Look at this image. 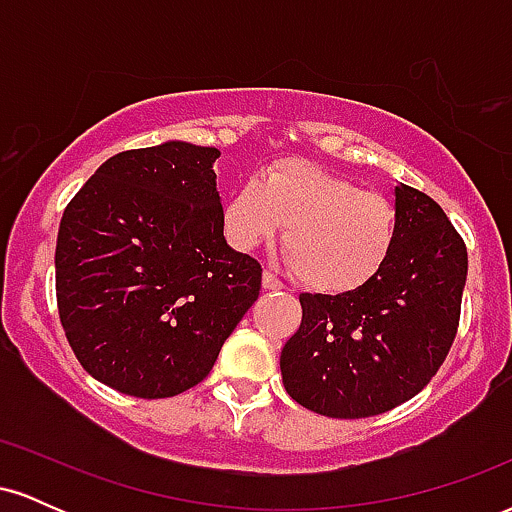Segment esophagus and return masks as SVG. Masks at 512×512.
Returning <instances> with one entry per match:
<instances>
[{"mask_svg":"<svg viewBox=\"0 0 512 512\" xmlns=\"http://www.w3.org/2000/svg\"><path fill=\"white\" fill-rule=\"evenodd\" d=\"M262 286L267 291H279V289H284V284H281L279 279H276V276L272 274V272H264L262 274Z\"/></svg>","mask_w":512,"mask_h":512,"instance_id":"34e87169","label":"esophagus"}]
</instances>
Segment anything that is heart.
<instances>
[{
    "label": "heart",
    "instance_id": "1",
    "mask_svg": "<svg viewBox=\"0 0 512 512\" xmlns=\"http://www.w3.org/2000/svg\"><path fill=\"white\" fill-rule=\"evenodd\" d=\"M223 236L240 252L276 238L291 274L322 296L361 291L383 272L397 240V211L378 192L308 161H281L223 204Z\"/></svg>",
    "mask_w": 512,
    "mask_h": 512
}]
</instances>
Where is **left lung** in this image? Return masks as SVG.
<instances>
[{
  "label": "left lung",
  "instance_id": "8db88e82",
  "mask_svg": "<svg viewBox=\"0 0 512 512\" xmlns=\"http://www.w3.org/2000/svg\"><path fill=\"white\" fill-rule=\"evenodd\" d=\"M397 240L383 272L346 296L301 293L303 320L281 349L286 392L330 419L385 414L443 366L467 281V245L438 202L395 187Z\"/></svg>",
  "mask_w": 512,
  "mask_h": 512
}]
</instances>
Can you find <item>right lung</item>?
Segmentation results:
<instances>
[{
	"label": "right lung",
	"mask_w": 512,
	"mask_h": 512,
	"mask_svg": "<svg viewBox=\"0 0 512 512\" xmlns=\"http://www.w3.org/2000/svg\"><path fill=\"white\" fill-rule=\"evenodd\" d=\"M216 158L187 142L122 151L62 214V330L86 373L122 395L163 399L202 383L260 296V262L223 238Z\"/></svg>",
	"instance_id": "right-lung-1"
}]
</instances>
